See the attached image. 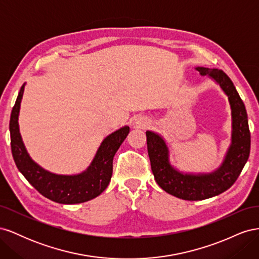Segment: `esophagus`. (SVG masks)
<instances>
[{"label":"esophagus","instance_id":"obj_1","mask_svg":"<svg viewBox=\"0 0 259 259\" xmlns=\"http://www.w3.org/2000/svg\"><path fill=\"white\" fill-rule=\"evenodd\" d=\"M138 128H146L149 125V121L147 119H144V117H140V119H137L134 123Z\"/></svg>","mask_w":259,"mask_h":259}]
</instances>
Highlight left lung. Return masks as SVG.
Wrapping results in <instances>:
<instances>
[{
  "label": "left lung",
  "mask_w": 259,
  "mask_h": 259,
  "mask_svg": "<svg viewBox=\"0 0 259 259\" xmlns=\"http://www.w3.org/2000/svg\"><path fill=\"white\" fill-rule=\"evenodd\" d=\"M200 75L214 81L228 98L231 111V137L224 160L217 168L206 173L178 169L170 161L166 140L159 133L147 131L148 154L155 182L162 189L176 198L199 201L223 193L236 183L249 156L250 134L245 106L236 88L222 70L194 68Z\"/></svg>",
  "instance_id": "1"
}]
</instances>
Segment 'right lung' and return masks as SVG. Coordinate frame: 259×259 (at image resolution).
<instances>
[{
    "instance_id": "obj_1",
    "label": "right lung",
    "mask_w": 259,
    "mask_h": 259,
    "mask_svg": "<svg viewBox=\"0 0 259 259\" xmlns=\"http://www.w3.org/2000/svg\"><path fill=\"white\" fill-rule=\"evenodd\" d=\"M25 86L26 83L21 86L10 121L12 153L17 168L42 195L60 204H77L98 197L110 183L114 154L127 137L130 127L125 125L109 134L101 142L88 168L81 173H52L31 158L22 142L18 119Z\"/></svg>"
}]
</instances>
